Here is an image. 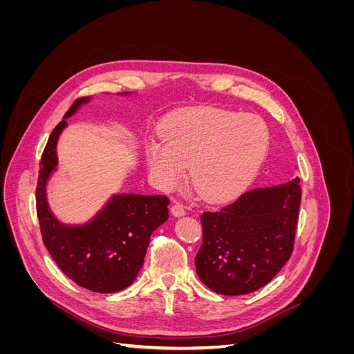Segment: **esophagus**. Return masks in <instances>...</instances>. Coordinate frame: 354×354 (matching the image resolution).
I'll return each instance as SVG.
<instances>
[{"mask_svg":"<svg viewBox=\"0 0 354 354\" xmlns=\"http://www.w3.org/2000/svg\"><path fill=\"white\" fill-rule=\"evenodd\" d=\"M171 212H173L174 217H181V216H185V214H186V208H185L183 203L176 201L173 203V207H171Z\"/></svg>","mask_w":354,"mask_h":354,"instance_id":"obj_1","label":"esophagus"}]
</instances>
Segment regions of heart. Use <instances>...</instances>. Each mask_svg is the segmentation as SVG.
I'll use <instances>...</instances> for the list:
<instances>
[{
	"mask_svg": "<svg viewBox=\"0 0 354 354\" xmlns=\"http://www.w3.org/2000/svg\"><path fill=\"white\" fill-rule=\"evenodd\" d=\"M164 142L147 146L149 169L160 187L177 186L190 165L192 183L199 195L209 202H226L255 178L270 134L257 116L201 109L171 121Z\"/></svg>",
	"mask_w": 354,
	"mask_h": 354,
	"instance_id": "heart-1",
	"label": "heart"
}]
</instances>
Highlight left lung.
Returning <instances> with one entry per match:
<instances>
[{
    "instance_id": "obj_1",
    "label": "left lung",
    "mask_w": 354,
    "mask_h": 354,
    "mask_svg": "<svg viewBox=\"0 0 354 354\" xmlns=\"http://www.w3.org/2000/svg\"><path fill=\"white\" fill-rule=\"evenodd\" d=\"M299 178L254 187L218 211L202 212L199 279L214 292L245 295L269 283L294 251Z\"/></svg>"
}]
</instances>
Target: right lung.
Segmentation results:
<instances>
[{"mask_svg":"<svg viewBox=\"0 0 354 354\" xmlns=\"http://www.w3.org/2000/svg\"><path fill=\"white\" fill-rule=\"evenodd\" d=\"M87 97L78 99L65 118ZM66 121L51 131L41 155L35 190L39 230L51 259L75 283L94 292H118L130 286L145 263L151 234L168 218L165 195L113 196L91 223L66 227L51 216L46 201V181L57 165L56 143Z\"/></svg>","mask_w":354,"mask_h":354,"instance_id":"add662e5","label":"right lung"}]
</instances>
